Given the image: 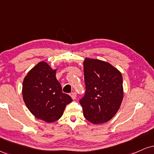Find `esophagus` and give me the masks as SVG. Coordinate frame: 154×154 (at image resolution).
Wrapping results in <instances>:
<instances>
[{
    "label": "esophagus",
    "instance_id": "esophagus-1",
    "mask_svg": "<svg viewBox=\"0 0 154 154\" xmlns=\"http://www.w3.org/2000/svg\"><path fill=\"white\" fill-rule=\"evenodd\" d=\"M70 96L72 97V98L73 100H75L76 98H77V94H76V93L75 92H72L71 93H70Z\"/></svg>",
    "mask_w": 154,
    "mask_h": 154
}]
</instances>
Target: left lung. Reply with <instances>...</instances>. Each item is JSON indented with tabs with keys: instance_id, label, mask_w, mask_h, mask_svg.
<instances>
[{
	"instance_id": "1",
	"label": "left lung",
	"mask_w": 154,
	"mask_h": 154,
	"mask_svg": "<svg viewBox=\"0 0 154 154\" xmlns=\"http://www.w3.org/2000/svg\"><path fill=\"white\" fill-rule=\"evenodd\" d=\"M85 93L79 100L85 118L93 124L109 121L116 114L123 99L122 76L109 63L85 59Z\"/></svg>"
}]
</instances>
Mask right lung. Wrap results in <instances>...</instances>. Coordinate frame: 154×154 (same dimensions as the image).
<instances>
[{
	"mask_svg": "<svg viewBox=\"0 0 154 154\" xmlns=\"http://www.w3.org/2000/svg\"><path fill=\"white\" fill-rule=\"evenodd\" d=\"M45 62L38 63L28 72L22 85L23 99L29 111L38 119L54 122L63 115L72 99L62 92L61 84Z\"/></svg>",
	"mask_w": 154,
	"mask_h": 154,
	"instance_id": "1",
	"label": "right lung"
}]
</instances>
